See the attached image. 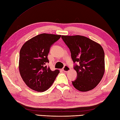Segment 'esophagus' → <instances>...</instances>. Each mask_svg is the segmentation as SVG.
Wrapping results in <instances>:
<instances>
[{
    "instance_id": "obj_1",
    "label": "esophagus",
    "mask_w": 120,
    "mask_h": 120,
    "mask_svg": "<svg viewBox=\"0 0 120 120\" xmlns=\"http://www.w3.org/2000/svg\"><path fill=\"white\" fill-rule=\"evenodd\" d=\"M62 70H63V71L64 72H68V71H69L70 68H69V67L68 66H66H66H64V67H63Z\"/></svg>"
}]
</instances>
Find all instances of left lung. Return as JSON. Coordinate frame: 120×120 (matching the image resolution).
Wrapping results in <instances>:
<instances>
[{"instance_id":"1","label":"left lung","mask_w":120,"mask_h":120,"mask_svg":"<svg viewBox=\"0 0 120 120\" xmlns=\"http://www.w3.org/2000/svg\"><path fill=\"white\" fill-rule=\"evenodd\" d=\"M71 52L73 62L78 63L74 69L77 78L72 83L82 92L93 89L99 83L105 71L104 53L97 42L81 35H62Z\"/></svg>"}]
</instances>
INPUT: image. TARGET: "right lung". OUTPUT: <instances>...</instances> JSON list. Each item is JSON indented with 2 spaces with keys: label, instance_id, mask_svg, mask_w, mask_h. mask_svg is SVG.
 <instances>
[{
  "label": "right lung",
  "instance_id": "obj_1",
  "mask_svg": "<svg viewBox=\"0 0 120 120\" xmlns=\"http://www.w3.org/2000/svg\"><path fill=\"white\" fill-rule=\"evenodd\" d=\"M61 35L42 33L27 41L20 52L19 69L26 85L38 92H44L53 84L60 72L52 71L47 64L51 45L61 38Z\"/></svg>",
  "mask_w": 120,
  "mask_h": 120
}]
</instances>
